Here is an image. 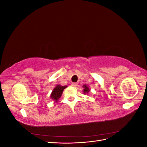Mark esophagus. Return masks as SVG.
Here are the masks:
<instances>
[{
	"label": "esophagus",
	"mask_w": 147,
	"mask_h": 147,
	"mask_svg": "<svg viewBox=\"0 0 147 147\" xmlns=\"http://www.w3.org/2000/svg\"><path fill=\"white\" fill-rule=\"evenodd\" d=\"M77 85H78V83H72V86L75 87V86H77Z\"/></svg>",
	"instance_id": "34e87169"
}]
</instances>
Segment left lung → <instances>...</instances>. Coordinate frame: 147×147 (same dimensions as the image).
<instances>
[{"label":"left lung","instance_id":"obj_1","mask_svg":"<svg viewBox=\"0 0 147 147\" xmlns=\"http://www.w3.org/2000/svg\"><path fill=\"white\" fill-rule=\"evenodd\" d=\"M83 87H84V90H83L84 94H86V93H88L89 91H90V89L88 88V87L86 85H83Z\"/></svg>","mask_w":147,"mask_h":147}]
</instances>
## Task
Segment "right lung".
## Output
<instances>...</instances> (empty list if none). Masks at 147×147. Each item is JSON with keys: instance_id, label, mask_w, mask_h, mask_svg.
<instances>
[{"instance_id": "1", "label": "right lung", "mask_w": 147, "mask_h": 147, "mask_svg": "<svg viewBox=\"0 0 147 147\" xmlns=\"http://www.w3.org/2000/svg\"><path fill=\"white\" fill-rule=\"evenodd\" d=\"M67 87V86H61V85H57L56 88H55L54 90H53L51 94V97L52 99L55 100L57 102V100H58L59 98H60L62 94H63V92L64 91V89Z\"/></svg>"}]
</instances>
